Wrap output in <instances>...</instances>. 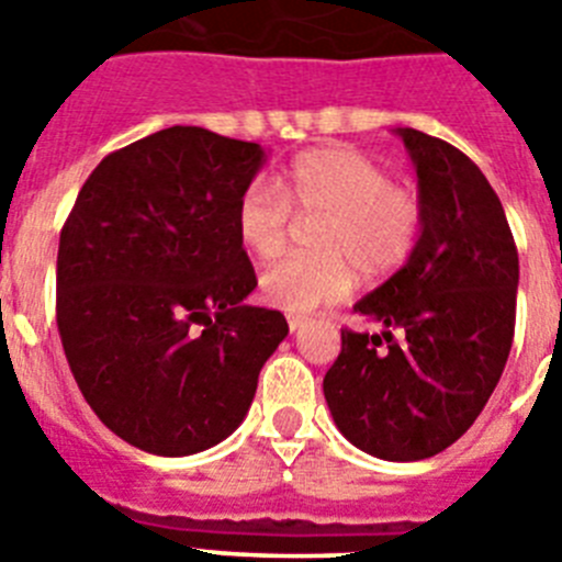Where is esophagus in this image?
Returning a JSON list of instances; mask_svg holds the SVG:
<instances>
[{
  "mask_svg": "<svg viewBox=\"0 0 562 562\" xmlns=\"http://www.w3.org/2000/svg\"><path fill=\"white\" fill-rule=\"evenodd\" d=\"M286 324H290V331H297L301 326L306 324V317L304 315H290V317H286Z\"/></svg>",
  "mask_w": 562,
  "mask_h": 562,
  "instance_id": "obj_1",
  "label": "esophagus"
}]
</instances>
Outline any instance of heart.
Masks as SVG:
<instances>
[{
    "label": "heart",
    "instance_id": "obj_1",
    "mask_svg": "<svg viewBox=\"0 0 562 562\" xmlns=\"http://www.w3.org/2000/svg\"><path fill=\"white\" fill-rule=\"evenodd\" d=\"M297 220H321L317 256L286 258L261 276L267 304L310 312L335 304L362 278H389L408 265L425 231V205L408 186H394L374 160L351 148H310L286 166L278 186L256 180L236 202V238L247 256H281Z\"/></svg>",
    "mask_w": 562,
    "mask_h": 562
}]
</instances>
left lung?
Instances as JSON below:
<instances>
[{"instance_id": "obj_1", "label": "left lung", "mask_w": 562, "mask_h": 562, "mask_svg": "<svg viewBox=\"0 0 562 562\" xmlns=\"http://www.w3.org/2000/svg\"><path fill=\"white\" fill-rule=\"evenodd\" d=\"M396 134L419 177L425 231L408 265L355 304L382 331H340L324 394L362 453L419 461L467 434L504 374L518 250L498 193L467 154L416 128Z\"/></svg>"}]
</instances>
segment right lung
<instances>
[{"instance_id":"right-lung-1","label":"right lung","mask_w":562,"mask_h":562,"mask_svg":"<svg viewBox=\"0 0 562 562\" xmlns=\"http://www.w3.org/2000/svg\"><path fill=\"white\" fill-rule=\"evenodd\" d=\"M265 148L171 126L98 162L58 241L56 321L98 419L154 456H191L241 425L290 326L241 304L256 270L236 202Z\"/></svg>"}]
</instances>
